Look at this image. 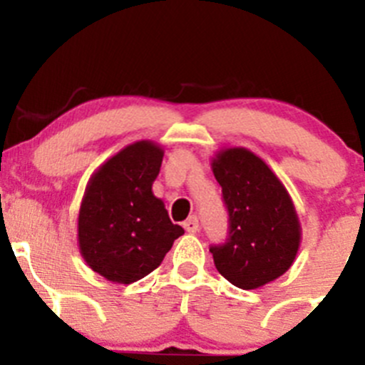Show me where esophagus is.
Segmentation results:
<instances>
[{"mask_svg": "<svg viewBox=\"0 0 365 365\" xmlns=\"http://www.w3.org/2000/svg\"><path fill=\"white\" fill-rule=\"evenodd\" d=\"M183 227H185L187 233H197V230H200V220H197L196 215L189 217V219L183 222Z\"/></svg>", "mask_w": 365, "mask_h": 365, "instance_id": "1", "label": "esophagus"}]
</instances>
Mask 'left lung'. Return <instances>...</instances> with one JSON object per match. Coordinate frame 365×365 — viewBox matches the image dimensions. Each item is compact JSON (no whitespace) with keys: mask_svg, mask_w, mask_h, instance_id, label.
Masks as SVG:
<instances>
[{"mask_svg":"<svg viewBox=\"0 0 365 365\" xmlns=\"http://www.w3.org/2000/svg\"><path fill=\"white\" fill-rule=\"evenodd\" d=\"M230 213V233L213 245V263L242 289H256L281 277L295 261L302 227L286 187L251 150L224 148L212 159Z\"/></svg>","mask_w":365,"mask_h":365,"instance_id":"obj_1","label":"left lung"}]
</instances>
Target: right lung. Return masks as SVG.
<instances>
[{"mask_svg": "<svg viewBox=\"0 0 365 365\" xmlns=\"http://www.w3.org/2000/svg\"><path fill=\"white\" fill-rule=\"evenodd\" d=\"M164 150L138 141L91 175L77 217V244L93 272L130 284L155 270L183 227L173 224L152 185Z\"/></svg>", "mask_w": 365, "mask_h": 365, "instance_id": "1", "label": "right lung"}]
</instances>
